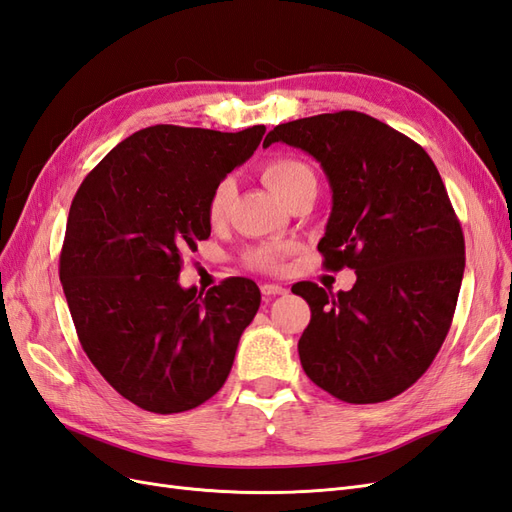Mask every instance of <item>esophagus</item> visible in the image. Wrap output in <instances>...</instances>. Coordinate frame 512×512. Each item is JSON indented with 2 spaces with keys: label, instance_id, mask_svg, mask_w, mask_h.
<instances>
[{
  "label": "esophagus",
  "instance_id": "1",
  "mask_svg": "<svg viewBox=\"0 0 512 512\" xmlns=\"http://www.w3.org/2000/svg\"><path fill=\"white\" fill-rule=\"evenodd\" d=\"M260 292L265 294V297L269 299V297H275V294H284L286 288L280 286V284H262V286H260Z\"/></svg>",
  "mask_w": 512,
  "mask_h": 512
}]
</instances>
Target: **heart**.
I'll list each match as a JSON object with an SVG mask.
<instances>
[{
    "label": "heart",
    "instance_id": "heart-1",
    "mask_svg": "<svg viewBox=\"0 0 512 512\" xmlns=\"http://www.w3.org/2000/svg\"><path fill=\"white\" fill-rule=\"evenodd\" d=\"M260 175H262V181H265L269 188L284 200V203H288L294 194L309 188V185H314L316 188L314 170L309 168L303 160L292 158V156H275L265 160L260 166ZM235 196H237V185L232 177H224L215 183L207 203V215L213 224H218L226 218L232 203H235ZM286 254H288L286 243L271 241V243H260L250 247V250L245 252L243 260L250 269L271 273L282 267V260Z\"/></svg>",
    "mask_w": 512,
    "mask_h": 512
}]
</instances>
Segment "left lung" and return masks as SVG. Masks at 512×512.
Here are the masks:
<instances>
[{"mask_svg": "<svg viewBox=\"0 0 512 512\" xmlns=\"http://www.w3.org/2000/svg\"><path fill=\"white\" fill-rule=\"evenodd\" d=\"M314 156L333 192L324 267L354 269L348 292L314 282L292 292L312 309L299 339L307 378L348 404H378L421 378L436 359L466 267L463 230L427 151L356 111L275 126L265 145Z\"/></svg>", "mask_w": 512, "mask_h": 512, "instance_id": "obj_1", "label": "left lung"}]
</instances>
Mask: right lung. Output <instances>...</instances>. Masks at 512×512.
Returning <instances> with one entry per match:
<instances>
[{
	"instance_id": "add662e5",
	"label": "right lung",
	"mask_w": 512,
	"mask_h": 512,
	"mask_svg": "<svg viewBox=\"0 0 512 512\" xmlns=\"http://www.w3.org/2000/svg\"><path fill=\"white\" fill-rule=\"evenodd\" d=\"M265 130L145 128L74 194L59 280L76 335L104 380L147 412H185L218 393L258 312L260 290L247 277L205 297L177 277L183 252L211 235L215 183L252 156Z\"/></svg>"
}]
</instances>
